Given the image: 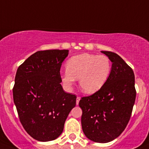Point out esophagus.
<instances>
[{"instance_id": "obj_1", "label": "esophagus", "mask_w": 149, "mask_h": 149, "mask_svg": "<svg viewBox=\"0 0 149 149\" xmlns=\"http://www.w3.org/2000/svg\"><path fill=\"white\" fill-rule=\"evenodd\" d=\"M79 101H80V97H77V98H76V104H77V105L79 104Z\"/></svg>"}]
</instances>
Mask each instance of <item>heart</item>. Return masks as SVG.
<instances>
[{
  "label": "heart",
  "instance_id": "b5f03b06",
  "mask_svg": "<svg viewBox=\"0 0 149 149\" xmlns=\"http://www.w3.org/2000/svg\"><path fill=\"white\" fill-rule=\"evenodd\" d=\"M112 70V63L104 55L84 53L72 57L66 63V71L62 81L71 86L75 79H79V86L86 94L98 91L104 85Z\"/></svg>",
  "mask_w": 149,
  "mask_h": 149
}]
</instances>
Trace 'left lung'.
Here are the masks:
<instances>
[{
	"instance_id": "obj_1",
	"label": "left lung",
	"mask_w": 149,
	"mask_h": 149,
	"mask_svg": "<svg viewBox=\"0 0 149 149\" xmlns=\"http://www.w3.org/2000/svg\"><path fill=\"white\" fill-rule=\"evenodd\" d=\"M112 63L109 77L94 94L81 97V125L91 141L107 143L124 131L136 97L133 70L118 54L102 51Z\"/></svg>"
}]
</instances>
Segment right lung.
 Wrapping results in <instances>:
<instances>
[{"label":"right lung","instance_id":"1","mask_svg":"<svg viewBox=\"0 0 149 149\" xmlns=\"http://www.w3.org/2000/svg\"><path fill=\"white\" fill-rule=\"evenodd\" d=\"M68 49L37 51L18 68L13 102L24 130L39 141H53L63 130L76 96L64 91L61 67Z\"/></svg>","mask_w":149,"mask_h":149}]
</instances>
